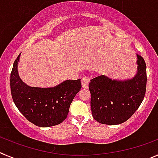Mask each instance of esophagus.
<instances>
[{
  "label": "esophagus",
  "mask_w": 158,
  "mask_h": 158,
  "mask_svg": "<svg viewBox=\"0 0 158 158\" xmlns=\"http://www.w3.org/2000/svg\"><path fill=\"white\" fill-rule=\"evenodd\" d=\"M89 82H90V77H82L81 79V85L82 87L84 88H88V85H89Z\"/></svg>",
  "instance_id": "1"
}]
</instances>
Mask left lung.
<instances>
[{
  "mask_svg": "<svg viewBox=\"0 0 158 158\" xmlns=\"http://www.w3.org/2000/svg\"><path fill=\"white\" fill-rule=\"evenodd\" d=\"M137 56V73L131 79L112 80L105 75L91 80V109L98 123L118 125L128 120L139 107L147 87V67L143 58Z\"/></svg>",
  "mask_w": 158,
  "mask_h": 158,
  "instance_id": "obj_1",
  "label": "left lung"
}]
</instances>
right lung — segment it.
Masks as SVG:
<instances>
[{"mask_svg":"<svg viewBox=\"0 0 158 158\" xmlns=\"http://www.w3.org/2000/svg\"><path fill=\"white\" fill-rule=\"evenodd\" d=\"M20 54L10 73L11 96L21 113L34 125L49 127L62 123L69 112L72 101L81 88V79L67 80L53 88L30 87L18 73Z\"/></svg>","mask_w":158,"mask_h":158,"instance_id":"add662e5","label":"right lung"}]
</instances>
